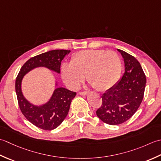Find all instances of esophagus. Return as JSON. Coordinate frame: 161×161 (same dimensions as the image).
Wrapping results in <instances>:
<instances>
[{
    "label": "esophagus",
    "instance_id": "1",
    "mask_svg": "<svg viewBox=\"0 0 161 161\" xmlns=\"http://www.w3.org/2000/svg\"><path fill=\"white\" fill-rule=\"evenodd\" d=\"M78 94H79L80 95H86L87 94V92H85V91L79 92H78Z\"/></svg>",
    "mask_w": 161,
    "mask_h": 161
}]
</instances>
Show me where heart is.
I'll return each mask as SVG.
<instances>
[{"label":"heart","instance_id":"heart-1","mask_svg":"<svg viewBox=\"0 0 161 161\" xmlns=\"http://www.w3.org/2000/svg\"><path fill=\"white\" fill-rule=\"evenodd\" d=\"M122 71V62L117 53L106 50H85L71 57L70 64L62 67V78L71 89H77L85 76L99 91L110 89Z\"/></svg>","mask_w":161,"mask_h":161}]
</instances>
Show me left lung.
Here are the masks:
<instances>
[{
	"label": "left lung",
	"instance_id": "1",
	"mask_svg": "<svg viewBox=\"0 0 161 161\" xmlns=\"http://www.w3.org/2000/svg\"><path fill=\"white\" fill-rule=\"evenodd\" d=\"M124 60L125 71L119 82L103 94L97 115L104 123L118 125L129 120L142 103L146 76L140 62L126 52L117 49Z\"/></svg>",
	"mask_w": 161,
	"mask_h": 161
}]
</instances>
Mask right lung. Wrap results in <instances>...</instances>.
<instances>
[{
  "instance_id": "obj_1",
  "label": "right lung",
  "mask_w": 161,
  "mask_h": 161,
  "mask_svg": "<svg viewBox=\"0 0 161 161\" xmlns=\"http://www.w3.org/2000/svg\"><path fill=\"white\" fill-rule=\"evenodd\" d=\"M69 50H53L32 57L23 65L15 82L18 103L22 114L29 122L39 129L51 130L60 126L67 117L72 99L76 92L64 87H57L47 103L36 106L30 103L23 96L21 80L25 74L32 69L45 67L58 73L60 72L61 62Z\"/></svg>"
}]
</instances>
